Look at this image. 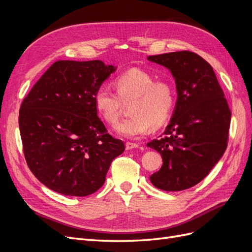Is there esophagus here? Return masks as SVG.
<instances>
[{"label": "esophagus", "instance_id": "1", "mask_svg": "<svg viewBox=\"0 0 252 252\" xmlns=\"http://www.w3.org/2000/svg\"><path fill=\"white\" fill-rule=\"evenodd\" d=\"M134 148H139V145L136 143H132V142H127L126 143V149L127 150H131Z\"/></svg>", "mask_w": 252, "mask_h": 252}]
</instances>
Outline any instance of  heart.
I'll return each mask as SVG.
<instances>
[{
    "label": "heart",
    "mask_w": 252,
    "mask_h": 252,
    "mask_svg": "<svg viewBox=\"0 0 252 252\" xmlns=\"http://www.w3.org/2000/svg\"><path fill=\"white\" fill-rule=\"evenodd\" d=\"M147 71L130 69L114 81L117 93L108 85L98 87L94 94V105L106 123L114 125L119 121L123 106L133 103L129 108L132 117L117 125V132L127 139H138L146 134L150 127L163 126L170 118L175 90L167 80H158Z\"/></svg>",
    "instance_id": "b5f03b06"
}]
</instances>
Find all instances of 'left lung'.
<instances>
[{"mask_svg": "<svg viewBox=\"0 0 252 252\" xmlns=\"http://www.w3.org/2000/svg\"><path fill=\"white\" fill-rule=\"evenodd\" d=\"M171 71L178 101L161 138L147 144L163 158L150 177L157 188L181 191L207 177L227 148L231 111L208 62L191 51L149 56Z\"/></svg>", "mask_w": 252, "mask_h": 252, "instance_id": "left-lung-1", "label": "left lung"}]
</instances>
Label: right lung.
<instances>
[{
	"mask_svg": "<svg viewBox=\"0 0 252 252\" xmlns=\"http://www.w3.org/2000/svg\"><path fill=\"white\" fill-rule=\"evenodd\" d=\"M117 68L102 61H58L23 100L19 126L26 163L49 189L86 196L105 183L125 150L97 117L94 94Z\"/></svg>",
	"mask_w": 252,
	"mask_h": 252,
	"instance_id": "right-lung-1",
	"label": "right lung"
}]
</instances>
